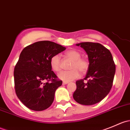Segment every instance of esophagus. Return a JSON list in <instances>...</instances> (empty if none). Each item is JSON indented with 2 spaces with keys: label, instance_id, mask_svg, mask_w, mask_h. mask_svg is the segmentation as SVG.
Listing matches in <instances>:
<instances>
[{
  "label": "esophagus",
  "instance_id": "esophagus-1",
  "mask_svg": "<svg viewBox=\"0 0 130 130\" xmlns=\"http://www.w3.org/2000/svg\"><path fill=\"white\" fill-rule=\"evenodd\" d=\"M69 82H65V81H63V85H65V84H69Z\"/></svg>",
  "mask_w": 130,
  "mask_h": 130
}]
</instances>
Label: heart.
<instances>
[{
	"instance_id": "1",
	"label": "heart",
	"mask_w": 130,
	"mask_h": 130,
	"mask_svg": "<svg viewBox=\"0 0 130 130\" xmlns=\"http://www.w3.org/2000/svg\"><path fill=\"white\" fill-rule=\"evenodd\" d=\"M66 56L72 60L70 67L72 70L63 71L59 73V78L65 82H70L77 79L80 77V73L79 71L82 73H85L87 71L89 63L86 58H81V54L79 52L75 50H71L66 52ZM50 63L53 71L60 72L61 70V58L60 55L55 54L52 56Z\"/></svg>"
}]
</instances>
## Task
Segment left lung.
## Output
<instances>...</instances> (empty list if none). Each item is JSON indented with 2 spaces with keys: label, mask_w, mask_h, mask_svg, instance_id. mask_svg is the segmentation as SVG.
I'll return each mask as SVG.
<instances>
[{
  "label": "left lung",
  "mask_w": 130,
  "mask_h": 130,
  "mask_svg": "<svg viewBox=\"0 0 130 130\" xmlns=\"http://www.w3.org/2000/svg\"><path fill=\"white\" fill-rule=\"evenodd\" d=\"M76 45L86 51L89 66L86 77L76 82L73 98L82 105H92L103 100L111 90L116 66L110 51L100 43L84 42Z\"/></svg>",
  "instance_id": "1"
}]
</instances>
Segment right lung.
I'll use <instances>...</instances> for the list:
<instances>
[{"mask_svg":"<svg viewBox=\"0 0 130 130\" xmlns=\"http://www.w3.org/2000/svg\"><path fill=\"white\" fill-rule=\"evenodd\" d=\"M65 49L54 42L41 41L25 47L21 53L14 71L15 91L30 109L43 111L53 103L62 81L52 70L50 61L52 56Z\"/></svg>","mask_w":130,"mask_h":130,"instance_id":"right-lung-1","label":"right lung"}]
</instances>
